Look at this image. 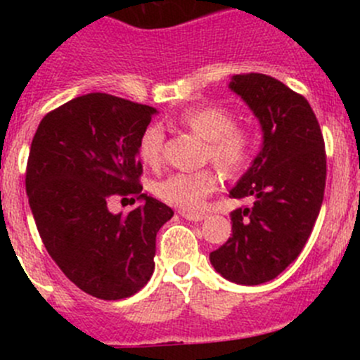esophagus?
<instances>
[{
    "mask_svg": "<svg viewBox=\"0 0 360 360\" xmlns=\"http://www.w3.org/2000/svg\"><path fill=\"white\" fill-rule=\"evenodd\" d=\"M181 216L184 217V219H188V221H195V223H197V221H202V219H205V214H191V212H181Z\"/></svg>",
    "mask_w": 360,
    "mask_h": 360,
    "instance_id": "1",
    "label": "esophagus"
}]
</instances>
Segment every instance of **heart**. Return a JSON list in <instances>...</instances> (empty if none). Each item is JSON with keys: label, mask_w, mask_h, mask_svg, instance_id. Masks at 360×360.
I'll use <instances>...</instances> for the list:
<instances>
[{"label": "heart", "mask_w": 360, "mask_h": 360, "mask_svg": "<svg viewBox=\"0 0 360 360\" xmlns=\"http://www.w3.org/2000/svg\"><path fill=\"white\" fill-rule=\"evenodd\" d=\"M179 122L207 141V157L223 172L237 174L252 157L254 139L249 130L235 127L237 116L219 104L195 106L179 115ZM163 129L157 123L144 130L139 141V158L144 165L157 167L162 162ZM219 186L216 170L170 174L157 184V195L163 202L183 210H202L207 198Z\"/></svg>", "instance_id": "b5f03b06"}]
</instances>
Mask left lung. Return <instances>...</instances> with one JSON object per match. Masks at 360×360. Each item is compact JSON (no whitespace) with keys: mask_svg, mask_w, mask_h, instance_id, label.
I'll list each match as a JSON object with an SVG mask.
<instances>
[{"mask_svg":"<svg viewBox=\"0 0 360 360\" xmlns=\"http://www.w3.org/2000/svg\"><path fill=\"white\" fill-rule=\"evenodd\" d=\"M230 89L259 120L263 144L230 191L252 205L231 212V237L209 259L226 281L257 285L281 275L314 230L324 200V137L308 101L278 79L235 75Z\"/></svg>","mask_w":360,"mask_h":360,"instance_id":"1","label":"left lung"}]
</instances>
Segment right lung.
I'll list each match as a JSON object with an SVG mask.
<instances>
[{"mask_svg": "<svg viewBox=\"0 0 360 360\" xmlns=\"http://www.w3.org/2000/svg\"><path fill=\"white\" fill-rule=\"evenodd\" d=\"M155 112L86 94L45 115L32 137L25 191L39 237L69 281L99 300H123L148 284L157 233L174 216L139 183V141ZM112 198L141 203L112 214Z\"/></svg>", "mask_w": 360, "mask_h": 360, "instance_id": "right-lung-1", "label": "right lung"}]
</instances>
